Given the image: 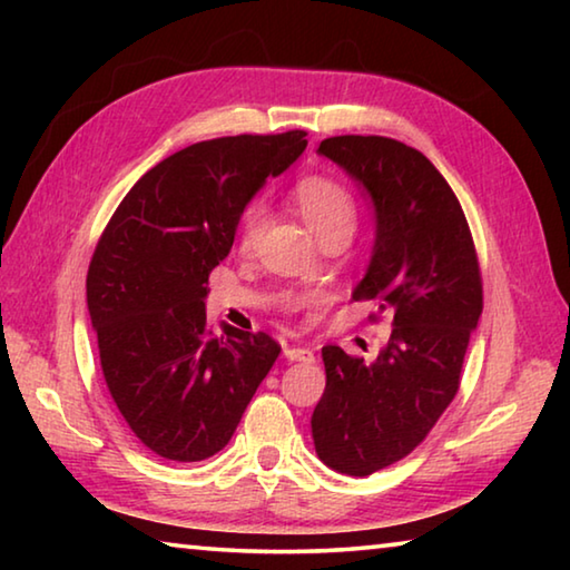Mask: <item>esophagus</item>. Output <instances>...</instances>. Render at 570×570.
Here are the masks:
<instances>
[{"label": "esophagus", "mask_w": 570, "mask_h": 570, "mask_svg": "<svg viewBox=\"0 0 570 570\" xmlns=\"http://www.w3.org/2000/svg\"><path fill=\"white\" fill-rule=\"evenodd\" d=\"M284 356L288 362H302V364L314 362V352L306 350V346H284Z\"/></svg>", "instance_id": "obj_1"}]
</instances>
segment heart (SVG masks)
Instances as JSON below:
<instances>
[{"mask_svg":"<svg viewBox=\"0 0 570 570\" xmlns=\"http://www.w3.org/2000/svg\"><path fill=\"white\" fill-rule=\"evenodd\" d=\"M294 204L298 214L304 216L306 226L314 230V236L324 240L326 236L336 234V230H354L356 224V206L350 190L332 178L312 176L296 183L294 188ZM268 224V210L262 200L248 204L244 214H240L238 224V240L240 248H254L258 238L264 236V228Z\"/></svg>","mask_w":570,"mask_h":570,"instance_id":"b5f03b06","label":"heart"}]
</instances>
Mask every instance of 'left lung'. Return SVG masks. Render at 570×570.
<instances>
[{
    "label": "left lung",
    "mask_w": 570,
    "mask_h": 570,
    "mask_svg": "<svg viewBox=\"0 0 570 570\" xmlns=\"http://www.w3.org/2000/svg\"><path fill=\"white\" fill-rule=\"evenodd\" d=\"M316 153L372 200V258L352 298H372L394 320L374 362L334 344L322 350L316 455L364 478L410 455L458 394L482 314L480 268L458 196L420 150L382 135H336Z\"/></svg>",
    "instance_id": "obj_1"
}]
</instances>
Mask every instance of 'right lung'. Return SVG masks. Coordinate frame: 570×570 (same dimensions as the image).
<instances>
[{"mask_svg": "<svg viewBox=\"0 0 570 570\" xmlns=\"http://www.w3.org/2000/svg\"><path fill=\"white\" fill-rule=\"evenodd\" d=\"M304 138L234 135L173 153L135 183L95 248L88 312L105 382L160 458L224 450L282 352L264 332H210L206 296L248 200L302 156Z\"/></svg>", "mask_w": 570, "mask_h": 570, "instance_id": "1", "label": "right lung"}]
</instances>
